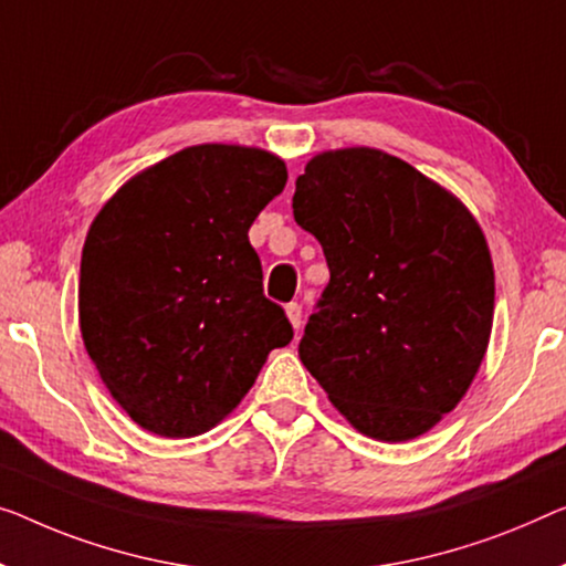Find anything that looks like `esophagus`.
Here are the masks:
<instances>
[{"label": "esophagus", "instance_id": "obj_1", "mask_svg": "<svg viewBox=\"0 0 566 566\" xmlns=\"http://www.w3.org/2000/svg\"><path fill=\"white\" fill-rule=\"evenodd\" d=\"M284 310H286V317H290L294 331H300V327H302V307L297 305V302H290V305H286Z\"/></svg>", "mask_w": 566, "mask_h": 566}]
</instances>
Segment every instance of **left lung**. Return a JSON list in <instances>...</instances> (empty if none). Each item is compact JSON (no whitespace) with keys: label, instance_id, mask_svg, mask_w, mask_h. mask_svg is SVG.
Returning a JSON list of instances; mask_svg holds the SVG:
<instances>
[{"label":"left lung","instance_id":"1","mask_svg":"<svg viewBox=\"0 0 566 566\" xmlns=\"http://www.w3.org/2000/svg\"><path fill=\"white\" fill-rule=\"evenodd\" d=\"M292 208L331 269L302 364L366 437L429 432L465 396L491 340L495 276L478 221L409 163L370 147L312 157Z\"/></svg>","mask_w":566,"mask_h":566}]
</instances>
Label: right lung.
<instances>
[{"label": "right lung", "instance_id": "1", "mask_svg": "<svg viewBox=\"0 0 566 566\" xmlns=\"http://www.w3.org/2000/svg\"><path fill=\"white\" fill-rule=\"evenodd\" d=\"M286 185L256 147L198 145L134 175L91 223L81 335L116 403L151 434L216 427L292 325L264 297L249 229Z\"/></svg>", "mask_w": 566, "mask_h": 566}]
</instances>
